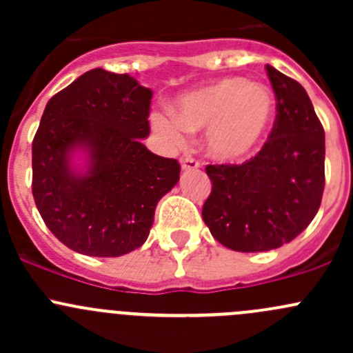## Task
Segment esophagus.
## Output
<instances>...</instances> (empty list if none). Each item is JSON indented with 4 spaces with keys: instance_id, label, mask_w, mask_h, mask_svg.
Instances as JSON below:
<instances>
[{
    "instance_id": "obj_1",
    "label": "esophagus",
    "mask_w": 353,
    "mask_h": 353,
    "mask_svg": "<svg viewBox=\"0 0 353 353\" xmlns=\"http://www.w3.org/2000/svg\"><path fill=\"white\" fill-rule=\"evenodd\" d=\"M181 167H183V170H194L199 167V162L194 160L193 157H183L181 159Z\"/></svg>"
}]
</instances>
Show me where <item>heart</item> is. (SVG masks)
Wrapping results in <instances>:
<instances>
[{"mask_svg": "<svg viewBox=\"0 0 353 353\" xmlns=\"http://www.w3.org/2000/svg\"><path fill=\"white\" fill-rule=\"evenodd\" d=\"M276 112L270 87L229 77L188 92L177 99L172 114L157 110L152 126L170 147L186 143L188 133L205 131L203 145L216 162L249 159L268 137Z\"/></svg>", "mask_w": 353, "mask_h": 353, "instance_id": "b5f03b06", "label": "heart"}]
</instances>
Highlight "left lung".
<instances>
[{
	"instance_id": "obj_1",
	"label": "left lung",
	"mask_w": 353,
	"mask_h": 353,
	"mask_svg": "<svg viewBox=\"0 0 353 353\" xmlns=\"http://www.w3.org/2000/svg\"><path fill=\"white\" fill-rule=\"evenodd\" d=\"M276 97L268 141L241 165H206L212 193L203 220L212 236L241 252L276 249L318 213L325 191V130L299 81L266 65Z\"/></svg>"
}]
</instances>
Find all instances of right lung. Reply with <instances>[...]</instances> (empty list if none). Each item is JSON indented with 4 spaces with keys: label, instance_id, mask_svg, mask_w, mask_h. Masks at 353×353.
<instances>
[{
    "label": "right lung",
    "instance_id": "add662e5",
    "mask_svg": "<svg viewBox=\"0 0 353 353\" xmlns=\"http://www.w3.org/2000/svg\"><path fill=\"white\" fill-rule=\"evenodd\" d=\"M152 90L95 68L46 105L32 141V194L48 229L73 251L116 258L150 234L157 203L179 181L176 159L152 154ZM83 151L85 171L70 157Z\"/></svg>",
    "mask_w": 353,
    "mask_h": 353
}]
</instances>
